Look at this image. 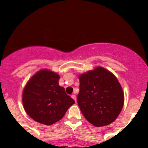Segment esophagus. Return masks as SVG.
<instances>
[{
    "mask_svg": "<svg viewBox=\"0 0 148 148\" xmlns=\"http://www.w3.org/2000/svg\"><path fill=\"white\" fill-rule=\"evenodd\" d=\"M71 97L73 98V99L75 101V102H76V96H75V94H73V95H71Z\"/></svg>",
    "mask_w": 148,
    "mask_h": 148,
    "instance_id": "1",
    "label": "esophagus"
}]
</instances>
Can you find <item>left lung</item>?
Masks as SVG:
<instances>
[{
    "instance_id": "obj_1",
    "label": "left lung",
    "mask_w": 148,
    "mask_h": 148,
    "mask_svg": "<svg viewBox=\"0 0 148 148\" xmlns=\"http://www.w3.org/2000/svg\"><path fill=\"white\" fill-rule=\"evenodd\" d=\"M78 78L80 90L77 101L86 119L95 127L113 122L124 105V93L116 77L98 66Z\"/></svg>"
}]
</instances>
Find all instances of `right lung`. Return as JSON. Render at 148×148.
I'll return each instance as SVG.
<instances>
[{"instance_id":"obj_1","label":"right lung","mask_w":148,"mask_h":148,"mask_svg":"<svg viewBox=\"0 0 148 148\" xmlns=\"http://www.w3.org/2000/svg\"><path fill=\"white\" fill-rule=\"evenodd\" d=\"M60 76L54 72L41 70L26 84L22 95L24 110L37 122L51 125L61 120L75 103L64 88L59 86Z\"/></svg>"}]
</instances>
